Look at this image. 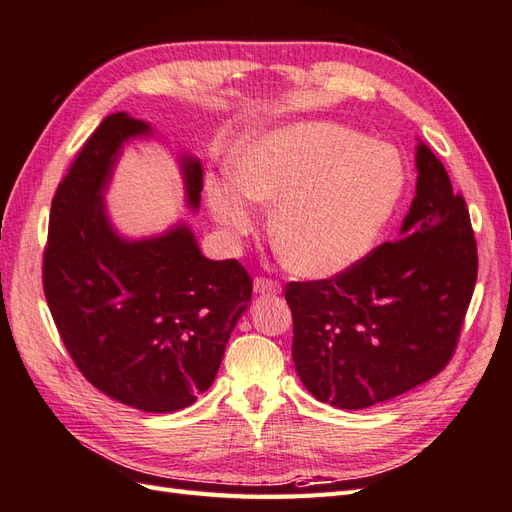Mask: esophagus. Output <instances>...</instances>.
I'll return each mask as SVG.
<instances>
[{
    "instance_id": "1",
    "label": "esophagus",
    "mask_w": 512,
    "mask_h": 512,
    "mask_svg": "<svg viewBox=\"0 0 512 512\" xmlns=\"http://www.w3.org/2000/svg\"><path fill=\"white\" fill-rule=\"evenodd\" d=\"M253 292L259 296H274L281 292V285L277 281H270V279H255Z\"/></svg>"
}]
</instances>
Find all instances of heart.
I'll return each instance as SVG.
<instances>
[{
  "label": "heart",
  "mask_w": 512,
  "mask_h": 512,
  "mask_svg": "<svg viewBox=\"0 0 512 512\" xmlns=\"http://www.w3.org/2000/svg\"><path fill=\"white\" fill-rule=\"evenodd\" d=\"M233 179H209L207 203L233 238L257 227L259 205H277L272 238L305 277L342 274L368 255L396 212L406 166L389 142L331 121L253 131L231 153Z\"/></svg>",
  "instance_id": "1"
}]
</instances>
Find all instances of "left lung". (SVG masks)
Masks as SVG:
<instances>
[{
	"label": "left lung",
	"instance_id": "obj_1",
	"mask_svg": "<svg viewBox=\"0 0 512 512\" xmlns=\"http://www.w3.org/2000/svg\"><path fill=\"white\" fill-rule=\"evenodd\" d=\"M415 168L396 242L333 279L287 285L296 372L335 409H368L437 376L474 294L478 255L463 196L419 138Z\"/></svg>",
	"mask_w": 512,
	"mask_h": 512
}]
</instances>
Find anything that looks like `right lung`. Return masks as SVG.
Masks as SVG:
<instances>
[{
	"mask_svg": "<svg viewBox=\"0 0 512 512\" xmlns=\"http://www.w3.org/2000/svg\"><path fill=\"white\" fill-rule=\"evenodd\" d=\"M155 129L110 114L77 155L51 201L43 287L80 372L112 400L175 413L212 387L253 281L235 259L201 253L188 222L129 238L110 218L106 192L131 140ZM186 207H201L203 166L179 153Z\"/></svg>",
	"mask_w": 512,
	"mask_h": 512,
	"instance_id": "right-lung-1",
	"label": "right lung"
}]
</instances>
